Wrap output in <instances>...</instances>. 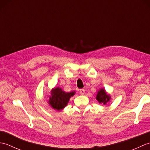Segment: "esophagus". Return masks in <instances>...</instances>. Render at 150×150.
I'll use <instances>...</instances> for the list:
<instances>
[{"label": "esophagus", "instance_id": "34e87169", "mask_svg": "<svg viewBox=\"0 0 150 150\" xmlns=\"http://www.w3.org/2000/svg\"><path fill=\"white\" fill-rule=\"evenodd\" d=\"M79 93L81 95H84L85 93V90L84 89H81V90H79Z\"/></svg>", "mask_w": 150, "mask_h": 150}]
</instances>
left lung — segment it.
<instances>
[{"label": "left lung", "mask_w": 150, "mask_h": 150, "mask_svg": "<svg viewBox=\"0 0 150 150\" xmlns=\"http://www.w3.org/2000/svg\"><path fill=\"white\" fill-rule=\"evenodd\" d=\"M111 97L110 95L106 94V92L105 91L104 89H101L98 91L97 95V100L99 102V103H103V104H106L108 101L110 100Z\"/></svg>", "instance_id": "obj_1"}]
</instances>
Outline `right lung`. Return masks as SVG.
Segmentation results:
<instances>
[{"label": "right lung", "instance_id": "right-lung-1", "mask_svg": "<svg viewBox=\"0 0 150 150\" xmlns=\"http://www.w3.org/2000/svg\"><path fill=\"white\" fill-rule=\"evenodd\" d=\"M75 91L65 92L61 88H57L51 91L49 104L53 109L60 111L66 106L71 97L75 95Z\"/></svg>", "mask_w": 150, "mask_h": 150}]
</instances>
